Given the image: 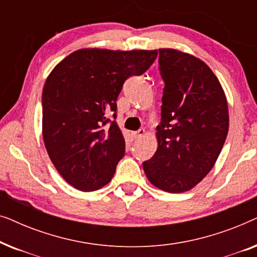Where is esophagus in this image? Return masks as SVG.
Wrapping results in <instances>:
<instances>
[{"instance_id": "esophagus-1", "label": "esophagus", "mask_w": 257, "mask_h": 257, "mask_svg": "<svg viewBox=\"0 0 257 257\" xmlns=\"http://www.w3.org/2000/svg\"><path fill=\"white\" fill-rule=\"evenodd\" d=\"M144 135H145V130H144V128H140V130H138V131L131 132V136H132L133 139L142 138V137H144Z\"/></svg>"}]
</instances>
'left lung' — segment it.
Instances as JSON below:
<instances>
[{
	"instance_id": "8db88e82",
	"label": "left lung",
	"mask_w": 257,
	"mask_h": 257,
	"mask_svg": "<svg viewBox=\"0 0 257 257\" xmlns=\"http://www.w3.org/2000/svg\"><path fill=\"white\" fill-rule=\"evenodd\" d=\"M159 64L165 87L158 149L143 167L157 188L182 193L215 165L229 127L228 103L217 77L200 58L159 49Z\"/></svg>"
}]
</instances>
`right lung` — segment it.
<instances>
[{
  "mask_svg": "<svg viewBox=\"0 0 257 257\" xmlns=\"http://www.w3.org/2000/svg\"><path fill=\"white\" fill-rule=\"evenodd\" d=\"M158 50L85 48L58 63L45 80L42 133L63 179L83 192L97 191L113 177L125 154L115 120L117 98L128 77L153 64Z\"/></svg>",
  "mask_w": 257,
  "mask_h": 257,
  "instance_id": "right-lung-1",
  "label": "right lung"
}]
</instances>
